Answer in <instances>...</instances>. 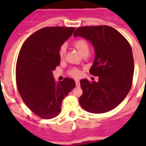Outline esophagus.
Here are the masks:
<instances>
[{"instance_id":"esophagus-1","label":"esophagus","mask_w":146,"mask_h":146,"mask_svg":"<svg viewBox=\"0 0 146 146\" xmlns=\"http://www.w3.org/2000/svg\"><path fill=\"white\" fill-rule=\"evenodd\" d=\"M76 86H80V81L79 80H76Z\"/></svg>"}]
</instances>
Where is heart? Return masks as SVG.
<instances>
[{"label": "heart", "mask_w": 146, "mask_h": 146, "mask_svg": "<svg viewBox=\"0 0 146 146\" xmlns=\"http://www.w3.org/2000/svg\"><path fill=\"white\" fill-rule=\"evenodd\" d=\"M73 45L82 54H85V53H89V43L86 38H78L73 42ZM66 46L65 45H62L60 48L59 50H58V54H59V57L61 60H63L66 56ZM68 74L73 77L77 78L81 76L82 75V71L80 70L79 68L76 67H73L71 68L70 70L68 71Z\"/></svg>", "instance_id": "heart-1"}]
</instances>
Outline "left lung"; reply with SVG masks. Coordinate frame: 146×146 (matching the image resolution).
Returning <instances> with one entry per match:
<instances>
[{"instance_id": "left-lung-1", "label": "left lung", "mask_w": 146, "mask_h": 146, "mask_svg": "<svg viewBox=\"0 0 146 146\" xmlns=\"http://www.w3.org/2000/svg\"><path fill=\"white\" fill-rule=\"evenodd\" d=\"M73 35L93 44L96 57L89 73L98 76L97 82L80 80V105L90 113L108 112L123 102L131 89L134 73L131 46L122 34L108 26H82Z\"/></svg>"}]
</instances>
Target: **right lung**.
Masks as SVG:
<instances>
[{"instance_id":"add662e5","label":"right lung","mask_w":146,"mask_h":146,"mask_svg":"<svg viewBox=\"0 0 146 146\" xmlns=\"http://www.w3.org/2000/svg\"><path fill=\"white\" fill-rule=\"evenodd\" d=\"M74 27H44L29 36L19 50L16 82L26 105L43 119L57 117L63 100L76 86L70 78L56 83L52 71L60 64L58 50Z\"/></svg>"}]
</instances>
